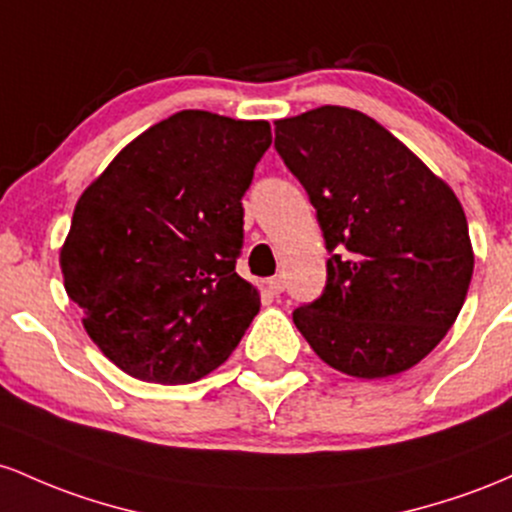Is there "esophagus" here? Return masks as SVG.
Listing matches in <instances>:
<instances>
[{"label":"esophagus","instance_id":"1","mask_svg":"<svg viewBox=\"0 0 512 512\" xmlns=\"http://www.w3.org/2000/svg\"><path fill=\"white\" fill-rule=\"evenodd\" d=\"M266 287H268V292H271V295H280V292L285 290L283 275H273V278H268Z\"/></svg>","mask_w":512,"mask_h":512}]
</instances>
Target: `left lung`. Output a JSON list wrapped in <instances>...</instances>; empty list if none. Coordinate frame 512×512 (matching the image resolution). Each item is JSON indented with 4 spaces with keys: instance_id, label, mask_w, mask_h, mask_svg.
Returning <instances> with one entry per match:
<instances>
[{
    "instance_id": "1",
    "label": "left lung",
    "mask_w": 512,
    "mask_h": 512,
    "mask_svg": "<svg viewBox=\"0 0 512 512\" xmlns=\"http://www.w3.org/2000/svg\"><path fill=\"white\" fill-rule=\"evenodd\" d=\"M275 149L324 234L326 285L292 321L324 363L375 380L421 363L474 271L457 195L377 120L321 106L275 123Z\"/></svg>"
}]
</instances>
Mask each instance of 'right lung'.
I'll return each mask as SVG.
<instances>
[{"mask_svg": "<svg viewBox=\"0 0 512 512\" xmlns=\"http://www.w3.org/2000/svg\"><path fill=\"white\" fill-rule=\"evenodd\" d=\"M271 140L266 120L181 111L82 193L60 251L65 290L123 372L188 384L239 346L261 307L237 275L241 198Z\"/></svg>", "mask_w": 512, "mask_h": 512, "instance_id": "1", "label": "right lung"}]
</instances>
